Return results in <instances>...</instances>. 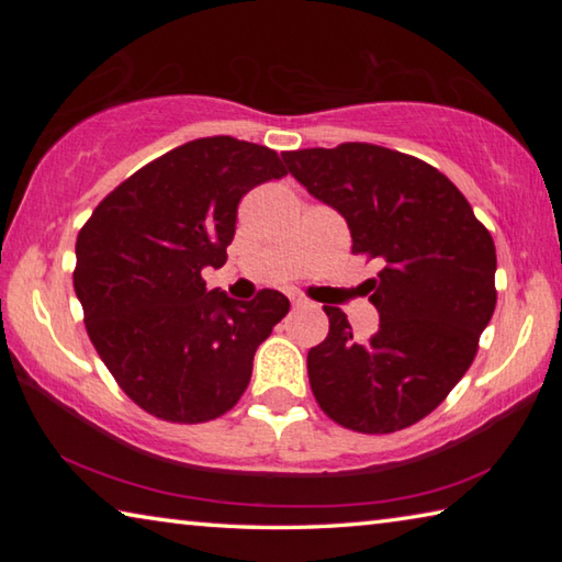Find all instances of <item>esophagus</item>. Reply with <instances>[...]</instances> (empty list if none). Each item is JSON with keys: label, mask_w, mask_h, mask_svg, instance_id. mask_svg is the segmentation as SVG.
<instances>
[{"label": "esophagus", "mask_w": 562, "mask_h": 562, "mask_svg": "<svg viewBox=\"0 0 562 562\" xmlns=\"http://www.w3.org/2000/svg\"><path fill=\"white\" fill-rule=\"evenodd\" d=\"M292 307H294V310L310 307V302H307V300H302V297H292Z\"/></svg>", "instance_id": "esophagus-1"}]
</instances>
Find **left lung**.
Instances as JSON below:
<instances>
[{"label":"left lung","mask_w":562,"mask_h":562,"mask_svg":"<svg viewBox=\"0 0 562 562\" xmlns=\"http://www.w3.org/2000/svg\"><path fill=\"white\" fill-rule=\"evenodd\" d=\"M290 173L345 215L351 252L376 260V335L357 341L325 307L329 335L307 355L331 422L394 434L422 422L469 372L496 310V245L441 170L374 144L284 150Z\"/></svg>","instance_id":"1"}]
</instances>
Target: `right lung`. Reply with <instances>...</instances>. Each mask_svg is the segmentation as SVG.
Masks as SVG:
<instances>
[{"instance_id":"1","label":"right lung","mask_w":562,"mask_h":562,"mask_svg":"<svg viewBox=\"0 0 562 562\" xmlns=\"http://www.w3.org/2000/svg\"><path fill=\"white\" fill-rule=\"evenodd\" d=\"M282 176L268 146L195 138L113 188L79 231L83 325L116 384L150 416L211 422L250 384L255 351L290 300L260 290L235 302L205 290L201 272L225 265L247 190Z\"/></svg>"}]
</instances>
